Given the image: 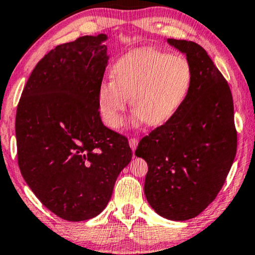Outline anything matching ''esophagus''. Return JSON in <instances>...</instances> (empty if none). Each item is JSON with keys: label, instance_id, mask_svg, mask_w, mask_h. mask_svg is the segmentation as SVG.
Masks as SVG:
<instances>
[{"label": "esophagus", "instance_id": "esophagus-1", "mask_svg": "<svg viewBox=\"0 0 255 255\" xmlns=\"http://www.w3.org/2000/svg\"><path fill=\"white\" fill-rule=\"evenodd\" d=\"M138 142H139L138 138H134V137H131L130 138V140H128V144H130V147L132 148V151H134V149L137 148Z\"/></svg>", "mask_w": 255, "mask_h": 255}]
</instances>
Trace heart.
<instances>
[{"mask_svg":"<svg viewBox=\"0 0 255 255\" xmlns=\"http://www.w3.org/2000/svg\"><path fill=\"white\" fill-rule=\"evenodd\" d=\"M111 78L99 86L97 107L108 127L120 128L128 96L135 109V121L160 125L170 120L186 102L193 71L186 59L147 47L118 59Z\"/></svg>","mask_w":255,"mask_h":255,"instance_id":"b5f03b06","label":"heart"}]
</instances>
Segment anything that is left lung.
Segmentation results:
<instances>
[{
	"label": "left lung",
	"mask_w": 255,
	"mask_h": 255,
	"mask_svg": "<svg viewBox=\"0 0 255 255\" xmlns=\"http://www.w3.org/2000/svg\"><path fill=\"white\" fill-rule=\"evenodd\" d=\"M193 71L183 106L139 141L135 155L148 170L144 191L156 214L172 221L196 217L221 191L237 153L229 83L207 51L194 41L168 39Z\"/></svg>",
	"instance_id": "left-lung-1"
}]
</instances>
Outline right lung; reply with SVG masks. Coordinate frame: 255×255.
Here are the masks:
<instances>
[{
    "label": "right lung",
    "mask_w": 255,
    "mask_h": 255,
    "mask_svg": "<svg viewBox=\"0 0 255 255\" xmlns=\"http://www.w3.org/2000/svg\"><path fill=\"white\" fill-rule=\"evenodd\" d=\"M106 39L83 36L55 46L36 65L17 106L20 173L38 200L65 221L101 214L132 159L128 138L103 125L97 107Z\"/></svg>",
    "instance_id": "1"
}]
</instances>
